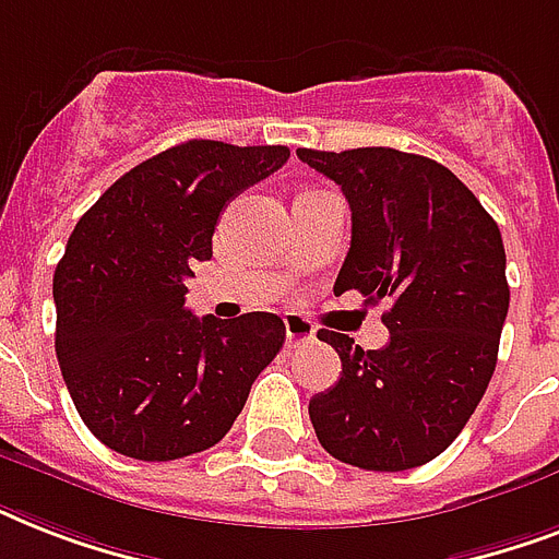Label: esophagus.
Returning a JSON list of instances; mask_svg holds the SVG:
<instances>
[{
	"label": "esophagus",
	"instance_id": "34e87169",
	"mask_svg": "<svg viewBox=\"0 0 559 559\" xmlns=\"http://www.w3.org/2000/svg\"><path fill=\"white\" fill-rule=\"evenodd\" d=\"M284 328H287V348L307 345V342H313L316 336L313 322L301 313H284Z\"/></svg>",
	"mask_w": 559,
	"mask_h": 559
}]
</instances>
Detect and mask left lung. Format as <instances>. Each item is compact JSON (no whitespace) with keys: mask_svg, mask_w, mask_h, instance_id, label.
Wrapping results in <instances>:
<instances>
[{"mask_svg":"<svg viewBox=\"0 0 559 559\" xmlns=\"http://www.w3.org/2000/svg\"><path fill=\"white\" fill-rule=\"evenodd\" d=\"M298 159L333 179L350 205V249L333 293L391 301L385 348L319 331L340 354L342 377L310 400L316 438L354 467H420L459 438L493 377L511 305L499 226L426 156L298 147Z\"/></svg>","mask_w":559,"mask_h":559,"instance_id":"obj_1","label":"left lung"}]
</instances>
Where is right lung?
<instances>
[{
    "instance_id": "right-lung-1",
    "label": "right lung",
    "mask_w": 559,
    "mask_h": 559,
    "mask_svg": "<svg viewBox=\"0 0 559 559\" xmlns=\"http://www.w3.org/2000/svg\"><path fill=\"white\" fill-rule=\"evenodd\" d=\"M289 159L287 147L193 139L135 165L74 226L55 270V350L90 432L139 461L223 441L254 377L284 345L275 313L231 322L186 307L228 200Z\"/></svg>"
}]
</instances>
